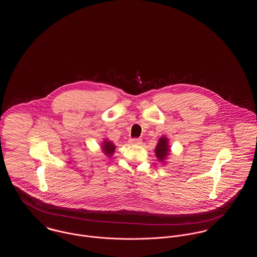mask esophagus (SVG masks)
Returning a JSON list of instances; mask_svg holds the SVG:
<instances>
[{"mask_svg": "<svg viewBox=\"0 0 257 257\" xmlns=\"http://www.w3.org/2000/svg\"><path fill=\"white\" fill-rule=\"evenodd\" d=\"M129 144L130 145H137V146H140L143 144V141L141 139H130L129 140Z\"/></svg>", "mask_w": 257, "mask_h": 257, "instance_id": "obj_1", "label": "esophagus"}]
</instances>
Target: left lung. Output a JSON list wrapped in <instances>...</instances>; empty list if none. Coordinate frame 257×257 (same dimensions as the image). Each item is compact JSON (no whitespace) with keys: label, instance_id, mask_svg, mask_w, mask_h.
I'll use <instances>...</instances> for the list:
<instances>
[{"label":"left lung","instance_id":"obj_1","mask_svg":"<svg viewBox=\"0 0 257 257\" xmlns=\"http://www.w3.org/2000/svg\"><path fill=\"white\" fill-rule=\"evenodd\" d=\"M171 152L169 139L166 136H162L158 141L157 146L155 147V155L157 157V160L163 164H166L169 156L171 155Z\"/></svg>","mask_w":257,"mask_h":257}]
</instances>
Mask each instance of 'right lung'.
Segmentation results:
<instances>
[{"label": "right lung", "instance_id": "1", "mask_svg": "<svg viewBox=\"0 0 257 257\" xmlns=\"http://www.w3.org/2000/svg\"><path fill=\"white\" fill-rule=\"evenodd\" d=\"M101 150L105 154V156H107L108 158H110L113 155L114 151H115V146L111 141L108 140V139H105L101 143Z\"/></svg>", "mask_w": 257, "mask_h": 257}]
</instances>
